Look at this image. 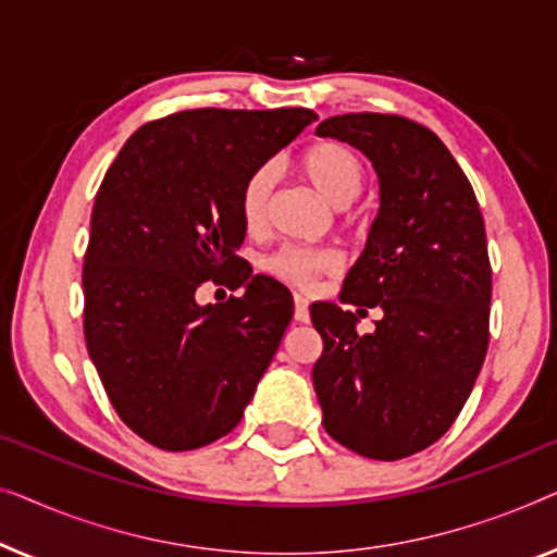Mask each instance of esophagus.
I'll use <instances>...</instances> for the list:
<instances>
[{
	"instance_id": "obj_1",
	"label": "esophagus",
	"mask_w": 557,
	"mask_h": 557,
	"mask_svg": "<svg viewBox=\"0 0 557 557\" xmlns=\"http://www.w3.org/2000/svg\"><path fill=\"white\" fill-rule=\"evenodd\" d=\"M295 320L297 323H308L310 310H308V297L295 295Z\"/></svg>"
}]
</instances>
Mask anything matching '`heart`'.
Segmentation results:
<instances>
[{"label": "heart", "instance_id": "heart-1", "mask_svg": "<svg viewBox=\"0 0 557 557\" xmlns=\"http://www.w3.org/2000/svg\"><path fill=\"white\" fill-rule=\"evenodd\" d=\"M300 169L308 182L333 203L346 207L354 201L366 182V163L356 148L343 140H320L300 156ZM272 186H275V171L272 166H260L245 178L239 189V216L249 232L262 230L268 222ZM270 275L287 282V285L308 287L325 272L338 268V257L327 249L312 247H282L270 257Z\"/></svg>", "mask_w": 557, "mask_h": 557}]
</instances>
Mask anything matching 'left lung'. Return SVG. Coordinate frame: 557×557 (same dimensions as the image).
Listing matches in <instances>:
<instances>
[{
    "label": "left lung",
    "instance_id": "8db88e82",
    "mask_svg": "<svg viewBox=\"0 0 557 557\" xmlns=\"http://www.w3.org/2000/svg\"><path fill=\"white\" fill-rule=\"evenodd\" d=\"M318 136L356 146L373 161L381 209L341 302L381 308L375 331L315 302L323 338L312 366L323 426L368 459L411 457L457 421L490 346L492 268L474 189L434 131L404 115L346 113Z\"/></svg>",
    "mask_w": 557,
    "mask_h": 557
}]
</instances>
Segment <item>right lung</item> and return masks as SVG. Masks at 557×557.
<instances>
[{"instance_id":"1","label":"right lung","mask_w":557,"mask_h":557,"mask_svg":"<svg viewBox=\"0 0 557 557\" xmlns=\"http://www.w3.org/2000/svg\"><path fill=\"white\" fill-rule=\"evenodd\" d=\"M312 121L308 108L171 113L140 125L106 171L83 264V333L115 413L159 449L230 434L285 335L293 297L237 255L239 189ZM203 281L246 295L199 306Z\"/></svg>"}]
</instances>
